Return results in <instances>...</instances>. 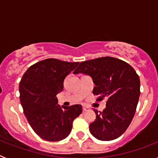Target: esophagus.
<instances>
[{"label": "esophagus", "mask_w": 158, "mask_h": 158, "mask_svg": "<svg viewBox=\"0 0 158 158\" xmlns=\"http://www.w3.org/2000/svg\"><path fill=\"white\" fill-rule=\"evenodd\" d=\"M89 107H86V106H84V107H83V111H89Z\"/></svg>", "instance_id": "esophagus-1"}]
</instances>
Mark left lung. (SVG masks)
I'll list each match as a JSON object with an SVG mask.
<instances>
[{
  "mask_svg": "<svg viewBox=\"0 0 158 158\" xmlns=\"http://www.w3.org/2000/svg\"><path fill=\"white\" fill-rule=\"evenodd\" d=\"M91 76L96 101L107 97L103 111L94 110L96 117L89 125L92 135L101 141L115 139L126 131L133 119L140 96V79L129 64L112 57L81 62L73 73Z\"/></svg>",
  "mask_w": 158,
  "mask_h": 158,
  "instance_id": "left-lung-1",
  "label": "left lung"
}]
</instances>
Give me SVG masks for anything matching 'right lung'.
Here are the masks:
<instances>
[{
	"mask_svg": "<svg viewBox=\"0 0 158 158\" xmlns=\"http://www.w3.org/2000/svg\"><path fill=\"white\" fill-rule=\"evenodd\" d=\"M79 62L47 58L31 65L19 82V100L33 131L41 139L58 142L70 133L73 122L82 112V106L62 108L57 94L63 89L64 79Z\"/></svg>",
	"mask_w": 158,
	"mask_h": 158,
	"instance_id": "right-lung-1",
	"label": "right lung"
}]
</instances>
